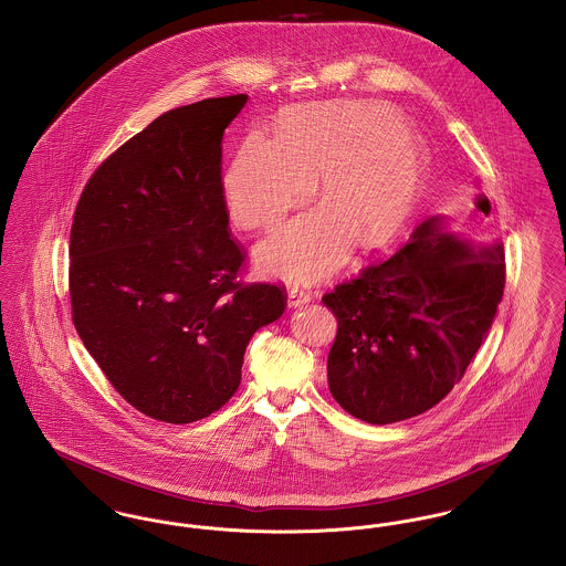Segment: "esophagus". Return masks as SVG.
Wrapping results in <instances>:
<instances>
[{
  "label": "esophagus",
  "mask_w": 566,
  "mask_h": 566,
  "mask_svg": "<svg viewBox=\"0 0 566 566\" xmlns=\"http://www.w3.org/2000/svg\"><path fill=\"white\" fill-rule=\"evenodd\" d=\"M312 301V293L307 291H301L300 286H293L289 291V307H303L305 303Z\"/></svg>",
  "instance_id": "esophagus-1"
}]
</instances>
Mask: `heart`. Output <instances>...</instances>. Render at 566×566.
Returning <instances> with one entry per match:
<instances>
[{
  "label": "heart",
  "instance_id": "obj_1",
  "mask_svg": "<svg viewBox=\"0 0 566 566\" xmlns=\"http://www.w3.org/2000/svg\"><path fill=\"white\" fill-rule=\"evenodd\" d=\"M428 177L423 145L382 104L312 102L280 111L275 138L250 133L224 175V199L241 229H271L312 192L301 213L259 248L261 266L314 282L342 265L353 243L374 252L412 216Z\"/></svg>",
  "mask_w": 566,
  "mask_h": 566
}]
</instances>
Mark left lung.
<instances>
[{
	"label": "left lung",
	"instance_id": "left-lung-1",
	"mask_svg": "<svg viewBox=\"0 0 566 566\" xmlns=\"http://www.w3.org/2000/svg\"><path fill=\"white\" fill-rule=\"evenodd\" d=\"M502 291L500 241L474 243L449 218H428L389 261L323 297L337 318L333 398L371 426L430 410L485 342Z\"/></svg>",
	"mask_w": 566,
	"mask_h": 566
}]
</instances>
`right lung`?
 <instances>
[{
    "mask_svg": "<svg viewBox=\"0 0 566 566\" xmlns=\"http://www.w3.org/2000/svg\"><path fill=\"white\" fill-rule=\"evenodd\" d=\"M248 96L172 108L87 181L70 233L72 321L117 394L143 415L192 423L241 382L252 335L286 307L241 286L229 234L222 136Z\"/></svg>",
    "mask_w": 566,
    "mask_h": 566,
    "instance_id": "obj_1",
    "label": "right lung"
}]
</instances>
